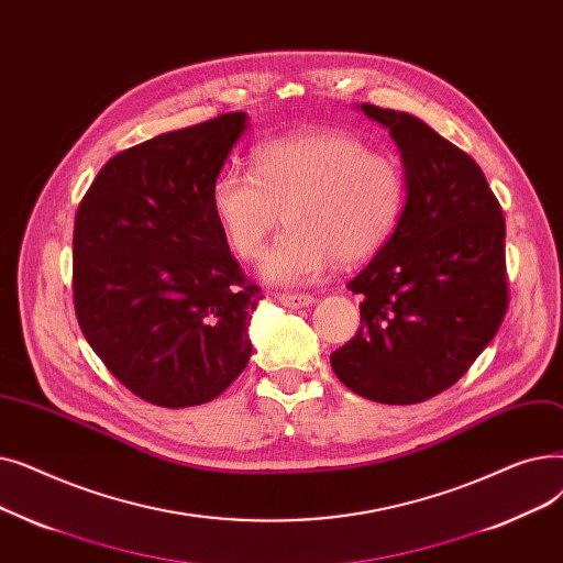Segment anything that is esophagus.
I'll list each match as a JSON object with an SVG mask.
<instances>
[{
    "label": "esophagus",
    "mask_w": 563,
    "mask_h": 563,
    "mask_svg": "<svg viewBox=\"0 0 563 563\" xmlns=\"http://www.w3.org/2000/svg\"><path fill=\"white\" fill-rule=\"evenodd\" d=\"M288 309H305V307H311L316 300L313 296H307V292H284V296L279 298Z\"/></svg>",
    "instance_id": "obj_1"
}]
</instances>
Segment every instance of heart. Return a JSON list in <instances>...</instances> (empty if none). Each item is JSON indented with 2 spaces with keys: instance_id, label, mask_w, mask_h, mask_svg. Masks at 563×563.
Instances as JSON below:
<instances>
[{
  "instance_id": "b5f03b06",
  "label": "heart",
  "mask_w": 563,
  "mask_h": 563,
  "mask_svg": "<svg viewBox=\"0 0 563 563\" xmlns=\"http://www.w3.org/2000/svg\"><path fill=\"white\" fill-rule=\"evenodd\" d=\"M406 199L404 167L339 130L261 142L252 151V172L227 167L208 190L212 218L245 261L263 252L284 210L288 231L258 267L273 284H305L334 261L355 265L371 258L396 231Z\"/></svg>"
}]
</instances>
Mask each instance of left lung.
I'll use <instances>...</instances> for the list:
<instances>
[{"mask_svg": "<svg viewBox=\"0 0 563 563\" xmlns=\"http://www.w3.org/2000/svg\"><path fill=\"white\" fill-rule=\"evenodd\" d=\"M404 159L408 199L385 247L347 284L362 328L332 353L336 378L387 406L421 404L459 383L508 307L506 224L474 159L421 119L362 102Z\"/></svg>", "mask_w": 563, "mask_h": 563, "instance_id": "obj_1", "label": "left lung"}]
</instances>
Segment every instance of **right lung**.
Returning <instances> with one entry per match:
<instances>
[{
  "instance_id": "obj_1",
  "label": "right lung",
  "mask_w": 563,
  "mask_h": 563,
  "mask_svg": "<svg viewBox=\"0 0 563 563\" xmlns=\"http://www.w3.org/2000/svg\"><path fill=\"white\" fill-rule=\"evenodd\" d=\"M247 114L165 132L107 163L75 216L73 300L93 353L159 408L218 398L250 362L263 300L233 258L208 190Z\"/></svg>"
}]
</instances>
